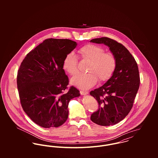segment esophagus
<instances>
[{
    "label": "esophagus",
    "instance_id": "1",
    "mask_svg": "<svg viewBox=\"0 0 158 158\" xmlns=\"http://www.w3.org/2000/svg\"><path fill=\"white\" fill-rule=\"evenodd\" d=\"M89 93L88 91H86V90H80V94L82 95H87Z\"/></svg>",
    "mask_w": 158,
    "mask_h": 158
}]
</instances>
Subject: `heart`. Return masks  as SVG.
I'll return each mask as SVG.
<instances>
[{"label": "heart", "instance_id": "obj_1", "mask_svg": "<svg viewBox=\"0 0 158 158\" xmlns=\"http://www.w3.org/2000/svg\"><path fill=\"white\" fill-rule=\"evenodd\" d=\"M99 45L87 44L78 50L81 58L88 62L86 73H80L71 79V84L81 89H89L97 81L103 83L108 80L116 68V58L111 52H105ZM63 69L70 75L78 72V61L75 55L70 53L63 61Z\"/></svg>", "mask_w": 158, "mask_h": 158}]
</instances>
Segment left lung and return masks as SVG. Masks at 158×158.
I'll return each instance as SVG.
<instances>
[{
    "mask_svg": "<svg viewBox=\"0 0 158 158\" xmlns=\"http://www.w3.org/2000/svg\"><path fill=\"white\" fill-rule=\"evenodd\" d=\"M90 42L108 46L116 58L112 77L102 86L90 92L99 105L90 120L99 125H113L122 120L133 107L140 85L137 64L127 48L114 40L103 37Z\"/></svg>",
    "mask_w": 158,
    "mask_h": 158,
    "instance_id": "8db88e82",
    "label": "left lung"
}]
</instances>
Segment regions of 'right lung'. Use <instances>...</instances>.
<instances>
[{
  "label": "right lung",
  "instance_id": "1",
  "mask_svg": "<svg viewBox=\"0 0 158 158\" xmlns=\"http://www.w3.org/2000/svg\"><path fill=\"white\" fill-rule=\"evenodd\" d=\"M77 45L67 39H47L30 52L19 67L17 86L27 115L43 128L58 127L68 119L70 100L80 95L63 69L67 55Z\"/></svg>",
  "mask_w": 158,
  "mask_h": 158
}]
</instances>
